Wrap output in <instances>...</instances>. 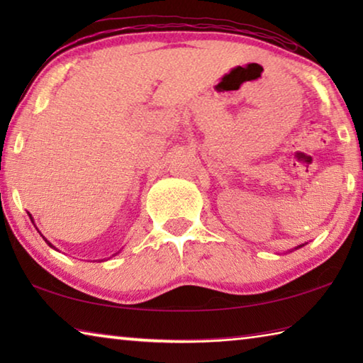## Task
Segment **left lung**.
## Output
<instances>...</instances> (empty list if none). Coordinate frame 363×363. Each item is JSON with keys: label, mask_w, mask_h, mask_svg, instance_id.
<instances>
[{"label": "left lung", "mask_w": 363, "mask_h": 363, "mask_svg": "<svg viewBox=\"0 0 363 363\" xmlns=\"http://www.w3.org/2000/svg\"><path fill=\"white\" fill-rule=\"evenodd\" d=\"M301 247H304V245H299V247H296L294 250H298V248H301Z\"/></svg>", "instance_id": "8db88e82"}]
</instances>
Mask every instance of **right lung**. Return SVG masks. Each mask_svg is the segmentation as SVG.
I'll use <instances>...</instances> for the list:
<instances>
[{
  "instance_id": "right-lung-1",
  "label": "right lung",
  "mask_w": 363,
  "mask_h": 363,
  "mask_svg": "<svg viewBox=\"0 0 363 363\" xmlns=\"http://www.w3.org/2000/svg\"><path fill=\"white\" fill-rule=\"evenodd\" d=\"M28 216H30V219H32V223H35V220H33V218H32V214H30V213H28ZM38 232H40V230H38ZM43 238H45V237H43ZM45 242H48V240H46V238H45ZM48 245H49V247H51V248H54V247H52V245H51V243H49V242H48ZM54 250H56V248H54ZM115 255H118V253H115ZM115 255H113V256H115Z\"/></svg>"
}]
</instances>
